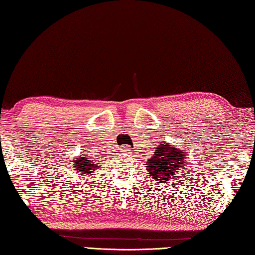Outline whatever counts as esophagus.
Listing matches in <instances>:
<instances>
[{
	"label": "esophagus",
	"mask_w": 255,
	"mask_h": 255,
	"mask_svg": "<svg viewBox=\"0 0 255 255\" xmlns=\"http://www.w3.org/2000/svg\"><path fill=\"white\" fill-rule=\"evenodd\" d=\"M122 151H123V152H128H128H132L133 150H132L131 148H128V147H123Z\"/></svg>",
	"instance_id": "esophagus-1"
}]
</instances>
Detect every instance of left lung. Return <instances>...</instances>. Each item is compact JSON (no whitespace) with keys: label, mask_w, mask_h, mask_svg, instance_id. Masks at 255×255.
<instances>
[{"label":"left lung","mask_w":255,"mask_h":255,"mask_svg":"<svg viewBox=\"0 0 255 255\" xmlns=\"http://www.w3.org/2000/svg\"><path fill=\"white\" fill-rule=\"evenodd\" d=\"M155 154L147 160L146 168L151 178L159 183H167L175 175L180 177L185 168V151L180 150L174 145L161 142L155 148Z\"/></svg>","instance_id":"obj_1"}]
</instances>
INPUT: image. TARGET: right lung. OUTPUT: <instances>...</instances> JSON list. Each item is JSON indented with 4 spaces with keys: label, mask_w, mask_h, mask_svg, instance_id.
<instances>
[{
    "label": "right lung",
    "mask_w": 255,
    "mask_h": 255,
    "mask_svg": "<svg viewBox=\"0 0 255 255\" xmlns=\"http://www.w3.org/2000/svg\"><path fill=\"white\" fill-rule=\"evenodd\" d=\"M92 157L88 158L85 155H81L78 158H75V160L72 163H74V170L80 173L84 174H88V173H93L96 169L100 167V163L98 165V162L96 160H90Z\"/></svg>",
    "instance_id": "right-lung-1"
}]
</instances>
